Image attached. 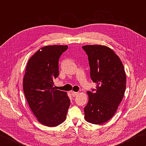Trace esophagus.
Here are the masks:
<instances>
[{"instance_id": "34e87169", "label": "esophagus", "mask_w": 146, "mask_h": 146, "mask_svg": "<svg viewBox=\"0 0 146 146\" xmlns=\"http://www.w3.org/2000/svg\"><path fill=\"white\" fill-rule=\"evenodd\" d=\"M78 92H74V91H71V95H72L73 97H75L76 96L78 95Z\"/></svg>"}]
</instances>
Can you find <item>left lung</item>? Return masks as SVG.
<instances>
[{
	"label": "left lung",
	"instance_id": "left-lung-1",
	"mask_svg": "<svg viewBox=\"0 0 146 146\" xmlns=\"http://www.w3.org/2000/svg\"><path fill=\"white\" fill-rule=\"evenodd\" d=\"M82 48L88 55L91 79L97 84L95 92H87L88 101L84 108L85 119L101 125L112 118L122 101L126 73L120 58L110 47L87 45Z\"/></svg>",
	"mask_w": 146,
	"mask_h": 146
}]
</instances>
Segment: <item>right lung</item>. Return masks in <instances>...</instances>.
Returning a JSON list of instances; mask_svg holds the SVG:
<instances>
[{"instance_id":"right-lung-1","label":"right lung","mask_w":146,"mask_h":146,"mask_svg":"<svg viewBox=\"0 0 146 146\" xmlns=\"http://www.w3.org/2000/svg\"><path fill=\"white\" fill-rule=\"evenodd\" d=\"M67 45H47L40 48L28 60L23 80L28 104L37 120L53 127L66 118L70 99L67 93L54 87L59 75L58 61Z\"/></svg>"}]
</instances>
